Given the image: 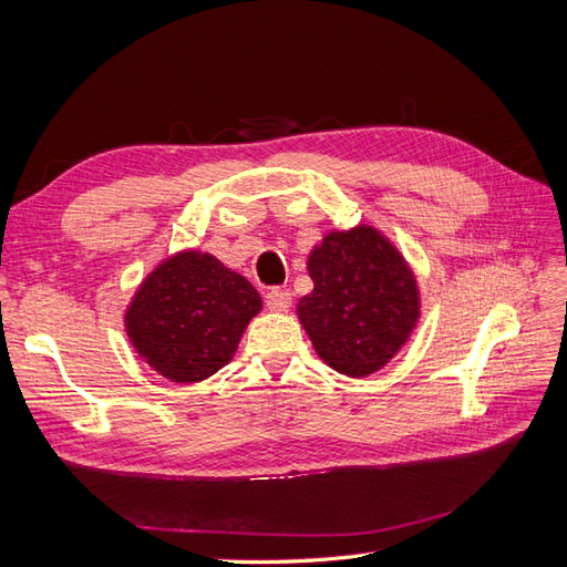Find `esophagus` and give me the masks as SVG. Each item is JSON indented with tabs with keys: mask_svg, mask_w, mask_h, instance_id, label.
Segmentation results:
<instances>
[{
	"mask_svg": "<svg viewBox=\"0 0 567 567\" xmlns=\"http://www.w3.org/2000/svg\"><path fill=\"white\" fill-rule=\"evenodd\" d=\"M267 300V307L269 310H277V312H284L290 307V302H293V296H290L288 288H271L269 293L265 296Z\"/></svg>",
	"mask_w": 567,
	"mask_h": 567,
	"instance_id": "esophagus-1",
	"label": "esophagus"
}]
</instances>
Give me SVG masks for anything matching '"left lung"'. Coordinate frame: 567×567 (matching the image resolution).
<instances>
[{
	"mask_svg": "<svg viewBox=\"0 0 567 567\" xmlns=\"http://www.w3.org/2000/svg\"><path fill=\"white\" fill-rule=\"evenodd\" d=\"M315 290L298 317L317 354L336 371L367 375L398 352L419 319L411 269L371 227L333 231L310 255Z\"/></svg>",
	"mask_w": 567,
	"mask_h": 567,
	"instance_id": "obj_1",
	"label": "left lung"
}]
</instances>
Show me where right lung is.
I'll return each mask as SVG.
<instances>
[{
	"instance_id": "right-lung-1",
	"label": "right lung",
	"mask_w": 567,
	"mask_h": 567,
	"mask_svg": "<svg viewBox=\"0 0 567 567\" xmlns=\"http://www.w3.org/2000/svg\"><path fill=\"white\" fill-rule=\"evenodd\" d=\"M260 307L241 274L192 250L163 262L142 284L127 310V336L165 379L196 383L229 362Z\"/></svg>"
}]
</instances>
